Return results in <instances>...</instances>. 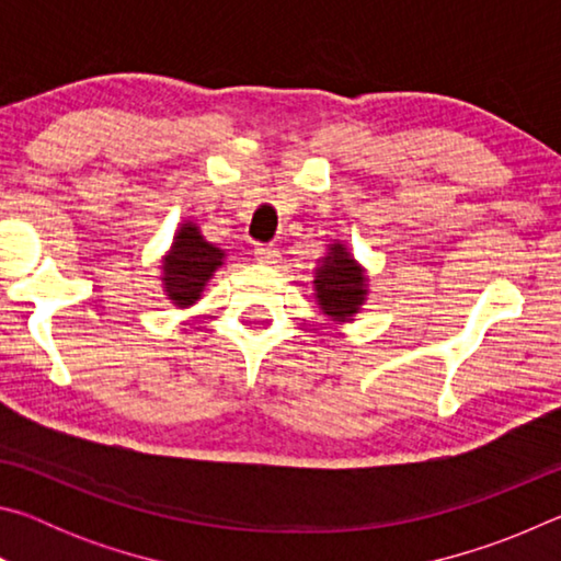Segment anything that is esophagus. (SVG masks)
Returning <instances> with one entry per match:
<instances>
[{
  "label": "esophagus",
  "mask_w": 561,
  "mask_h": 561,
  "mask_svg": "<svg viewBox=\"0 0 561 561\" xmlns=\"http://www.w3.org/2000/svg\"><path fill=\"white\" fill-rule=\"evenodd\" d=\"M254 257L262 264H274L279 257V250L274 244H257L254 247Z\"/></svg>",
  "instance_id": "1"
}]
</instances>
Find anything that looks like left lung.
<instances>
[{"label":"left lung","mask_w":561,"mask_h":561,"mask_svg":"<svg viewBox=\"0 0 561 561\" xmlns=\"http://www.w3.org/2000/svg\"><path fill=\"white\" fill-rule=\"evenodd\" d=\"M317 297L321 309L334 319H346L356 314V309L364 301V272L356 267V262L348 257V252L341 244L331 247L329 257L317 270Z\"/></svg>","instance_id":"left-lung-1"}]
</instances>
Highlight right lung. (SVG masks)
<instances>
[{"label": "right lung", "instance_id": "1", "mask_svg": "<svg viewBox=\"0 0 561 561\" xmlns=\"http://www.w3.org/2000/svg\"><path fill=\"white\" fill-rule=\"evenodd\" d=\"M222 250L205 242L197 227L187 222L180 227L173 242V250L165 257V291L178 307H190L205 287V282L213 277V272L222 264Z\"/></svg>", "mask_w": 561, "mask_h": 561}]
</instances>
